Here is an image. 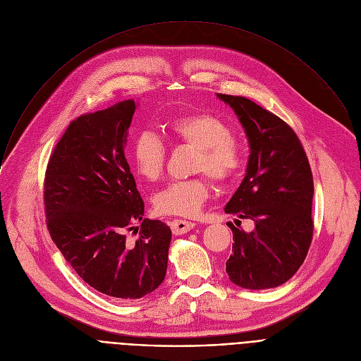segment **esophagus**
<instances>
[{
  "mask_svg": "<svg viewBox=\"0 0 361 361\" xmlns=\"http://www.w3.org/2000/svg\"><path fill=\"white\" fill-rule=\"evenodd\" d=\"M170 226H171L174 235H181V234H185L190 230H192L195 227V223L187 221V220H173Z\"/></svg>",
  "mask_w": 361,
  "mask_h": 361,
  "instance_id": "obj_1",
  "label": "esophagus"
}]
</instances>
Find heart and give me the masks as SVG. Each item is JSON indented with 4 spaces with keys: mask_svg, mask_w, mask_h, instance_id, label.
I'll use <instances>...</instances> for the list:
<instances>
[{
    "mask_svg": "<svg viewBox=\"0 0 361 361\" xmlns=\"http://www.w3.org/2000/svg\"><path fill=\"white\" fill-rule=\"evenodd\" d=\"M170 137L197 148L194 171H205L214 181L224 184L241 169L243 145L231 137V130L221 118L210 113H190L171 118ZM131 157L135 171L147 181L161 178L167 160L163 140L149 130L141 131L133 142ZM210 195V184L204 177L170 183L154 195V207L161 214L194 217Z\"/></svg>",
    "mask_w": 361,
    "mask_h": 361,
    "instance_id": "heart-1",
    "label": "heart"
}]
</instances>
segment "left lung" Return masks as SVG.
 I'll list each match as a JSON object with an SVG mask.
<instances>
[{
	"instance_id": "obj_1",
	"label": "left lung",
	"mask_w": 361,
	"mask_h": 361,
	"mask_svg": "<svg viewBox=\"0 0 361 361\" xmlns=\"http://www.w3.org/2000/svg\"><path fill=\"white\" fill-rule=\"evenodd\" d=\"M217 97L234 110L250 145L245 177L224 212L255 226L250 233L228 226L234 243L226 271L243 288H274L297 273L312 244V169L287 123L248 98Z\"/></svg>"
}]
</instances>
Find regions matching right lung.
Instances as JSON below:
<instances>
[{"label": "right lung", "mask_w": 361, "mask_h": 361, "mask_svg": "<svg viewBox=\"0 0 361 361\" xmlns=\"http://www.w3.org/2000/svg\"><path fill=\"white\" fill-rule=\"evenodd\" d=\"M134 99L70 123L44 180L47 227L64 259L94 290L135 300L166 277L171 230L144 217L126 159ZM140 223V228H134ZM139 235L128 240L126 231Z\"/></svg>", "instance_id": "1"}]
</instances>
